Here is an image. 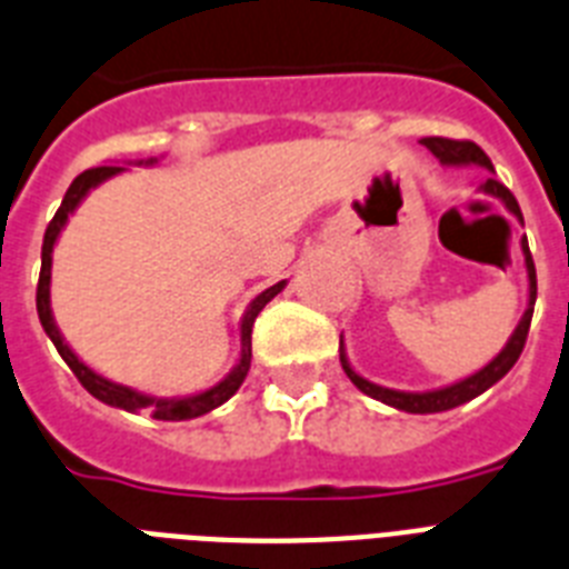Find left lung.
Masks as SVG:
<instances>
[{"label":"left lung","instance_id":"obj_1","mask_svg":"<svg viewBox=\"0 0 569 569\" xmlns=\"http://www.w3.org/2000/svg\"><path fill=\"white\" fill-rule=\"evenodd\" d=\"M423 146H427L432 154L441 160L445 166H482L485 172H493L491 160L479 149L477 142H468V140H447V137H423ZM479 192L485 196L497 198L506 204V210L515 216L517 221H523V212H520V204H517V198L511 196L509 189L502 187L500 180L488 174V178L479 183ZM523 248V257H526V274H529V303H526V312L520 318V325L515 327L511 332V339L506 341V348L491 359V362L479 368L477 373H470L465 380L452 382V386H445V389H432V391H397V389H386V386H377V382L365 380L362 373H357L350 368L348 362V353H345V341H339V359H341V368L345 373L350 377V382L357 386L362 395L373 397V400H380L386 406H395L400 412H409V415H432V412H447V409H456V406L468 403L473 397H479L482 391H488L493 382H500L506 373L515 368V362L520 359L523 353V345H526V336H529V325H532V312H535V298H538V277H535V262H532V253H529V244L520 242Z\"/></svg>","mask_w":569,"mask_h":569}]
</instances>
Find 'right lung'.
<instances>
[{
	"instance_id": "add662e5",
	"label": "right lung",
	"mask_w": 569,
	"mask_h": 569,
	"mask_svg": "<svg viewBox=\"0 0 569 569\" xmlns=\"http://www.w3.org/2000/svg\"><path fill=\"white\" fill-rule=\"evenodd\" d=\"M151 163H157L154 157L146 160V166ZM137 166H142V160H137ZM119 172H124V166H99V169H87V172H81L72 183H69L67 196H63V201H60L58 212H54V219L49 221V228H46V237H43V262H40V283H37V316H40V325H43L46 336L52 339V345L58 348L60 357H63V362L72 368L78 382H81V386H84L96 400H101V403H108V406H117V409H124V412H142V409H146V412H151V418L157 420L201 418V415L212 412V409L224 403V400H230V397L239 391V386L244 382L248 368H251L253 321H257L262 307H266L274 295L283 292L286 280L269 286L266 292H260L251 303H248V309H244V316H242V350H239V362L233 365V371H230L221 382H216L212 389L198 391V395H187V397H151V395H142V391L137 389H128V386H119V382L96 373L90 365H84L76 353H72V348L63 341L58 325H54L52 298H49V286H52V251H54V242H58L60 237V230H63V224L69 221V216L76 212V207L84 201L87 192Z\"/></svg>"
}]
</instances>
